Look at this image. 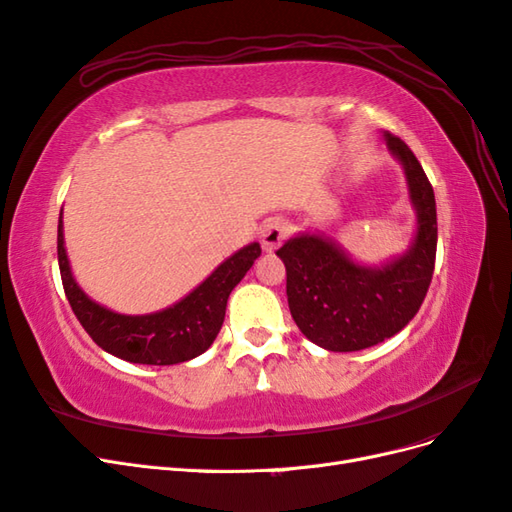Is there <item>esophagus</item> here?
<instances>
[{
  "instance_id": "obj_1",
  "label": "esophagus",
  "mask_w": 512,
  "mask_h": 512,
  "mask_svg": "<svg viewBox=\"0 0 512 512\" xmlns=\"http://www.w3.org/2000/svg\"><path fill=\"white\" fill-rule=\"evenodd\" d=\"M288 222L282 220V218H271L265 222V226H262V235H260V241H262V250L265 252H273L277 250L284 243V239L288 237Z\"/></svg>"
}]
</instances>
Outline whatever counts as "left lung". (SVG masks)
<instances>
[{
	"label": "left lung",
	"mask_w": 512,
	"mask_h": 512,
	"mask_svg": "<svg viewBox=\"0 0 512 512\" xmlns=\"http://www.w3.org/2000/svg\"><path fill=\"white\" fill-rule=\"evenodd\" d=\"M386 145L404 164L416 239L408 254L382 269H365L318 235H299L275 254L286 265L290 314L301 333L331 352L376 346L399 333L421 309L438 247L436 196L421 162L401 138L386 132Z\"/></svg>",
	"instance_id": "8db88e82"
}]
</instances>
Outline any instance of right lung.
I'll return each instance as SVG.
<instances>
[{
  "mask_svg": "<svg viewBox=\"0 0 512 512\" xmlns=\"http://www.w3.org/2000/svg\"><path fill=\"white\" fill-rule=\"evenodd\" d=\"M258 256L260 245L250 243L224 260L203 284L173 307L147 316H123L91 301L76 286L64 247L61 215L57 226L61 284L74 316L102 350L123 361L143 365H175L203 354L222 329L232 288L243 280Z\"/></svg>",
  "mask_w": 512,
  "mask_h": 512,
  "instance_id": "obj_1",
  "label": "right lung"
}]
</instances>
